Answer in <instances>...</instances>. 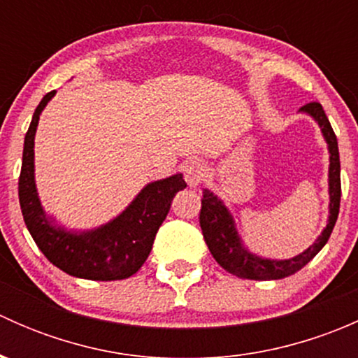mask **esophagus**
Listing matches in <instances>:
<instances>
[{
    "label": "esophagus",
    "instance_id": "obj_1",
    "mask_svg": "<svg viewBox=\"0 0 358 358\" xmlns=\"http://www.w3.org/2000/svg\"><path fill=\"white\" fill-rule=\"evenodd\" d=\"M183 175H185L187 183L190 187H197L204 182L206 178V164L201 159H190L183 164Z\"/></svg>",
    "mask_w": 358,
    "mask_h": 358
}]
</instances>
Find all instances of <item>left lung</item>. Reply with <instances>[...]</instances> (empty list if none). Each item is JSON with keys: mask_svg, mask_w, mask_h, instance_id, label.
Masks as SVG:
<instances>
[{"mask_svg": "<svg viewBox=\"0 0 358 358\" xmlns=\"http://www.w3.org/2000/svg\"><path fill=\"white\" fill-rule=\"evenodd\" d=\"M303 112L312 115L319 126L322 128L324 138H326L327 145H329L331 154V164H329V222L324 229L322 236L317 239L313 246H310L305 252L294 256L291 259H265L259 256L251 255L246 248H243L241 239L237 237L236 227H234V220L230 216L229 209L223 206V202L218 199L209 190H202V208L199 215V223L202 229V236H204L206 244H208L209 251H211L213 258L218 262L222 268L232 275L241 277V279L249 280H277L289 277L301 270L313 256L320 251L326 243L329 241L331 234L336 225V220L339 215V201H341V176H339V150H338V140L333 131L329 119H327L326 112L319 102H310L301 107Z\"/></svg>", "mask_w": 358, "mask_h": 358, "instance_id": "obj_1", "label": "left lung"}]
</instances>
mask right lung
I'll list each match as a JSON object with an SVG mask.
<instances>
[{
    "label": "right lung",
    "mask_w": 358,
    "mask_h": 358,
    "mask_svg": "<svg viewBox=\"0 0 358 358\" xmlns=\"http://www.w3.org/2000/svg\"><path fill=\"white\" fill-rule=\"evenodd\" d=\"M55 92L43 96L25 133L19 201L25 227L43 255L69 275L88 280L128 279L149 258L156 234L171 208L173 197L187 183L182 175L149 183L115 220L92 232L72 234L46 218L34 185V135L39 114Z\"/></svg>",
    "instance_id": "obj_1"
}]
</instances>
